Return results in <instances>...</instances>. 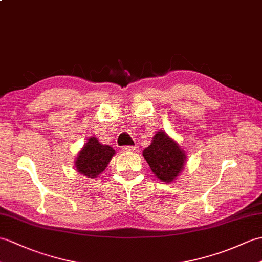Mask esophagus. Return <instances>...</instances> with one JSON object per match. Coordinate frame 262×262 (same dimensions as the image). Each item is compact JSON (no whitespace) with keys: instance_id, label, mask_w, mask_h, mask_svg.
Segmentation results:
<instances>
[{"instance_id":"1","label":"esophagus","mask_w":262,"mask_h":262,"mask_svg":"<svg viewBox=\"0 0 262 262\" xmlns=\"http://www.w3.org/2000/svg\"><path fill=\"white\" fill-rule=\"evenodd\" d=\"M138 146H125L123 147V150L126 151V153H134V151H137Z\"/></svg>"}]
</instances>
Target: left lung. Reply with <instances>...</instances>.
I'll return each mask as SVG.
<instances>
[{
  "mask_svg": "<svg viewBox=\"0 0 262 262\" xmlns=\"http://www.w3.org/2000/svg\"><path fill=\"white\" fill-rule=\"evenodd\" d=\"M143 156L156 178L166 183L178 178L186 161L185 151L163 130L155 134L151 144L144 149Z\"/></svg>",
  "mask_w": 262,
  "mask_h": 262,
  "instance_id": "1",
  "label": "left lung"
}]
</instances>
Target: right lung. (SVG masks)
I'll list each match as a JSON object with an SVG mask.
<instances>
[{
	"mask_svg": "<svg viewBox=\"0 0 262 262\" xmlns=\"http://www.w3.org/2000/svg\"><path fill=\"white\" fill-rule=\"evenodd\" d=\"M115 153L111 146L100 144L96 137H89L79 151L75 166L80 174L94 179L105 171Z\"/></svg>",
	"mask_w": 262,
	"mask_h": 262,
	"instance_id": "right-lung-1",
	"label": "right lung"
}]
</instances>
